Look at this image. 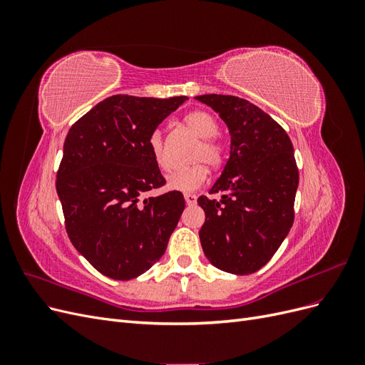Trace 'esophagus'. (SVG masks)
<instances>
[{
    "instance_id": "1",
    "label": "esophagus",
    "mask_w": 365,
    "mask_h": 365,
    "mask_svg": "<svg viewBox=\"0 0 365 365\" xmlns=\"http://www.w3.org/2000/svg\"><path fill=\"white\" fill-rule=\"evenodd\" d=\"M184 200H185L187 205H195L196 204V195L187 193V195H184Z\"/></svg>"
}]
</instances>
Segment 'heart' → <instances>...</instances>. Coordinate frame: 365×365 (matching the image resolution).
Segmentation results:
<instances>
[{"instance_id": "heart-1", "label": "heart", "mask_w": 365, "mask_h": 365, "mask_svg": "<svg viewBox=\"0 0 365 365\" xmlns=\"http://www.w3.org/2000/svg\"><path fill=\"white\" fill-rule=\"evenodd\" d=\"M184 125L189 128L196 137H200V145L195 148L192 160L196 161L189 168L176 170L168 176V187L172 190L178 192H192L200 189L207 178V168H219L225 161V145L220 141L216 134L219 126L212 114L205 111H192L184 117ZM149 150L150 155L155 161L158 168L164 172L170 170V160L168 155V150L164 146L163 134L157 129L153 130L149 137Z\"/></svg>"}]
</instances>
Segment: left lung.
I'll use <instances>...</instances> for the list:
<instances>
[{"label": "left lung", "mask_w": 365, "mask_h": 365, "mask_svg": "<svg viewBox=\"0 0 365 365\" xmlns=\"http://www.w3.org/2000/svg\"><path fill=\"white\" fill-rule=\"evenodd\" d=\"M231 134V152L210 193L197 197L205 213L200 239L205 257L225 272L259 271L294 224L298 168L286 130L260 108L236 96L205 94Z\"/></svg>", "instance_id": "8db88e82"}]
</instances>
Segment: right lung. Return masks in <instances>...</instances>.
Masks as SVG:
<instances>
[{
	"instance_id": "obj_1",
	"label": "right lung",
	"mask_w": 365,
	"mask_h": 365,
	"mask_svg": "<svg viewBox=\"0 0 365 365\" xmlns=\"http://www.w3.org/2000/svg\"><path fill=\"white\" fill-rule=\"evenodd\" d=\"M187 101L115 94L70 128L56 175L65 230L103 275L130 280L158 262L184 212L180 192L145 197L165 184L149 137Z\"/></svg>"
}]
</instances>
